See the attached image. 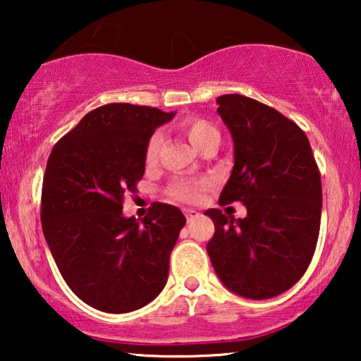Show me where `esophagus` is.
I'll return each mask as SVG.
<instances>
[{
  "label": "esophagus",
  "instance_id": "1",
  "mask_svg": "<svg viewBox=\"0 0 361 361\" xmlns=\"http://www.w3.org/2000/svg\"><path fill=\"white\" fill-rule=\"evenodd\" d=\"M184 214H185V219H187V221H189V224H190L192 220L199 219V216H200L199 212L194 210V209H185V210H184Z\"/></svg>",
  "mask_w": 361,
  "mask_h": 361
}]
</instances>
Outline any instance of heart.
<instances>
[{
  "label": "heart",
  "mask_w": 361,
  "mask_h": 361,
  "mask_svg": "<svg viewBox=\"0 0 361 361\" xmlns=\"http://www.w3.org/2000/svg\"><path fill=\"white\" fill-rule=\"evenodd\" d=\"M180 131L187 136V140L192 142V146L197 147V149L202 151L204 147L209 145H216L219 146L220 142V133L216 130V126L214 123H210L209 120H204V118L199 116H187L180 121ZM162 142V136L161 133H154L151 135L149 141L146 145V162H154L157 157V152H159ZM205 189L204 182H190V180H172V184L169 185V195L172 199L179 200V202H187V204H194V202H199L202 197V190Z\"/></svg>",
  "instance_id": "heart-1"
}]
</instances>
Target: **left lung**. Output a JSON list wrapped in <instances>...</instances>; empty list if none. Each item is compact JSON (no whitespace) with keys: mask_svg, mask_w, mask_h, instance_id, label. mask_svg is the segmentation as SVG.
<instances>
[{"mask_svg":"<svg viewBox=\"0 0 361 361\" xmlns=\"http://www.w3.org/2000/svg\"><path fill=\"white\" fill-rule=\"evenodd\" d=\"M235 146V166L220 205L241 202L245 219L219 209L205 215L215 233L207 253L225 288L248 299L279 295L302 278L320 230L322 184L305 133L245 95L216 98Z\"/></svg>","mask_w":361,"mask_h":361,"instance_id":"1","label":"left lung"}]
</instances>
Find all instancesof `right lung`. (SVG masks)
I'll return each instance as SVG.
<instances>
[{
    "label": "right lung",
    "instance_id": "right-lung-1",
    "mask_svg": "<svg viewBox=\"0 0 361 361\" xmlns=\"http://www.w3.org/2000/svg\"><path fill=\"white\" fill-rule=\"evenodd\" d=\"M174 118L159 108L108 103L56 142L42 182L41 221L63 281L93 309L125 314L164 289L185 216L154 202L141 221L123 216L146 164V145Z\"/></svg>",
    "mask_w": 361,
    "mask_h": 361
}]
</instances>
